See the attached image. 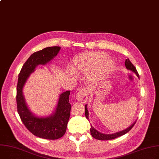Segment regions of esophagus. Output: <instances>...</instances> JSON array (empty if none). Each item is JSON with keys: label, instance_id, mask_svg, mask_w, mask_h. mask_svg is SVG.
Returning <instances> with one entry per match:
<instances>
[{"label": "esophagus", "instance_id": "esophagus-1", "mask_svg": "<svg viewBox=\"0 0 159 159\" xmlns=\"http://www.w3.org/2000/svg\"><path fill=\"white\" fill-rule=\"evenodd\" d=\"M76 99L81 102H86L88 100V91L84 87L80 88L76 94Z\"/></svg>", "mask_w": 159, "mask_h": 159}]
</instances>
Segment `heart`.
<instances>
[{
    "label": "heart",
    "instance_id": "heart-1",
    "mask_svg": "<svg viewBox=\"0 0 159 159\" xmlns=\"http://www.w3.org/2000/svg\"><path fill=\"white\" fill-rule=\"evenodd\" d=\"M106 57L105 53H91L79 56L74 61V68L76 71L86 72ZM105 66L108 70H110L114 66V62L110 60H107Z\"/></svg>",
    "mask_w": 159,
    "mask_h": 159
}]
</instances>
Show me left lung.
Instances as JSON below:
<instances>
[{"label":"left lung","instance_id":"1","mask_svg":"<svg viewBox=\"0 0 159 159\" xmlns=\"http://www.w3.org/2000/svg\"><path fill=\"white\" fill-rule=\"evenodd\" d=\"M125 67L127 69V70H129L130 71H133L134 73H135V74L137 75V77L139 78V73H138L136 67H134V66L131 63V61L129 60V58L126 59L125 61ZM88 109H87V105H85V116H86V118L89 120V118H88ZM136 123V121L132 125H131L130 127H129V128L126 129L125 130H121L120 131V132H118L116 133H114V134H102V133H99V131H98L97 130H95L93 127L92 125H91V128H90V133H91V134L92 136L94 138V139H98V140H113V139H116V138H118L123 134H125L126 133H127L130 130H131V129H132L134 125H135Z\"/></svg>","mask_w":159,"mask_h":159}]
</instances>
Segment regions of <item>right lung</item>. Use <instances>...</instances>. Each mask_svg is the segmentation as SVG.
<instances>
[{"instance_id": "add662e5", "label": "right lung", "mask_w": 159, "mask_h": 159, "mask_svg": "<svg viewBox=\"0 0 159 159\" xmlns=\"http://www.w3.org/2000/svg\"><path fill=\"white\" fill-rule=\"evenodd\" d=\"M60 49V47H49L33 53L23 66L19 74L17 85V108L20 120L34 135L48 140L58 139L66 133L71 107L69 101L70 91H66L60 95L57 107L53 115L39 118L34 116L26 107L23 95V88L36 67L49 62L57 56Z\"/></svg>"}]
</instances>
